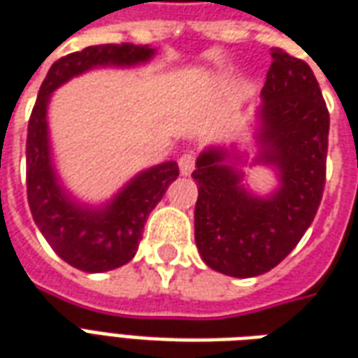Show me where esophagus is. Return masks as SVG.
Masks as SVG:
<instances>
[{
  "mask_svg": "<svg viewBox=\"0 0 358 358\" xmlns=\"http://www.w3.org/2000/svg\"><path fill=\"white\" fill-rule=\"evenodd\" d=\"M178 166L180 172H182V176H189L195 169V153H184V155L178 159Z\"/></svg>",
  "mask_w": 358,
  "mask_h": 358,
  "instance_id": "esophagus-1",
  "label": "esophagus"
}]
</instances>
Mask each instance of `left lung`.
<instances>
[{
  "instance_id": "1",
  "label": "left lung",
  "mask_w": 358,
  "mask_h": 358,
  "mask_svg": "<svg viewBox=\"0 0 358 358\" xmlns=\"http://www.w3.org/2000/svg\"><path fill=\"white\" fill-rule=\"evenodd\" d=\"M259 157L278 171L280 187L257 197L230 151L209 148L197 157L194 180L195 245L207 266L226 276L253 278L289 255L315 220L326 184L330 115L310 66L280 48L261 92Z\"/></svg>"
}]
</instances>
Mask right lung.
Wrapping results in <instances>:
<instances>
[{"instance_id":"obj_1","label":"right lung","mask_w":358,"mask_h":358,"mask_svg":"<svg viewBox=\"0 0 358 358\" xmlns=\"http://www.w3.org/2000/svg\"><path fill=\"white\" fill-rule=\"evenodd\" d=\"M155 50L134 43H103L74 51L51 65L28 120L27 195L36 226L65 263L84 272H107L132 261L149 213L178 178L176 161L151 166L126 184L101 209L82 207L66 195L51 163L48 105L55 90L95 66L148 63Z\"/></svg>"}]
</instances>
